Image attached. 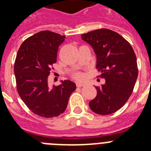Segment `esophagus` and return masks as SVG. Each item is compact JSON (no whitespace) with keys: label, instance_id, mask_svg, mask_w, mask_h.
<instances>
[{"label":"esophagus","instance_id":"1","mask_svg":"<svg viewBox=\"0 0 151 151\" xmlns=\"http://www.w3.org/2000/svg\"><path fill=\"white\" fill-rule=\"evenodd\" d=\"M84 84L83 83H80V82H76V87L77 88H82L84 86Z\"/></svg>","mask_w":151,"mask_h":151}]
</instances>
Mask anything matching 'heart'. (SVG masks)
Masks as SVG:
<instances>
[{"instance_id":"1","label":"heart","mask_w":151,"mask_h":151,"mask_svg":"<svg viewBox=\"0 0 151 151\" xmlns=\"http://www.w3.org/2000/svg\"><path fill=\"white\" fill-rule=\"evenodd\" d=\"M73 78H75L76 80H78V81H81V80H83L85 78V76L82 72H76L73 74Z\"/></svg>"}]
</instances>
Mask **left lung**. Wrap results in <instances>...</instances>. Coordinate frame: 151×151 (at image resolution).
Here are the masks:
<instances>
[{"label": "left lung", "instance_id": "left-lung-1", "mask_svg": "<svg viewBox=\"0 0 151 151\" xmlns=\"http://www.w3.org/2000/svg\"><path fill=\"white\" fill-rule=\"evenodd\" d=\"M91 45L97 55L96 68L105 78V84L96 86L97 94L89 102L94 113L109 115L127 102L138 78L137 59L132 47L116 32L107 29H96L82 35Z\"/></svg>", "mask_w": 151, "mask_h": 151}]
</instances>
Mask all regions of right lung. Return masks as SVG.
Listing matches in <instances>:
<instances>
[{"label": "right lung", "instance_id": "right-lung-1", "mask_svg": "<svg viewBox=\"0 0 151 151\" xmlns=\"http://www.w3.org/2000/svg\"><path fill=\"white\" fill-rule=\"evenodd\" d=\"M65 35L41 31L26 38L17 52L14 64L17 90L25 104L44 118L58 116L65 111L76 84L65 80L50 88L48 76L57 62L59 46Z\"/></svg>", "mask_w": 151, "mask_h": 151}]
</instances>
